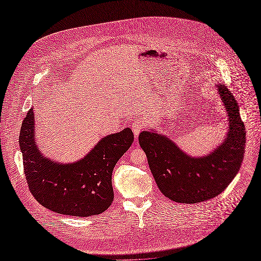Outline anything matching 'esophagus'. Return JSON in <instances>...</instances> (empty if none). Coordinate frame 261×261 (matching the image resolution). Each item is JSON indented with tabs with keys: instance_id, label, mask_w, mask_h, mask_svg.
<instances>
[{
	"instance_id": "1",
	"label": "esophagus",
	"mask_w": 261,
	"mask_h": 261,
	"mask_svg": "<svg viewBox=\"0 0 261 261\" xmlns=\"http://www.w3.org/2000/svg\"><path fill=\"white\" fill-rule=\"evenodd\" d=\"M145 126H146V124H145V122L143 120H141V118H137V120H135V121L133 122L132 129H133L134 135H135V138L138 137L140 132L145 128Z\"/></svg>"
}]
</instances>
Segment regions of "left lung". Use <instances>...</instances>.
I'll return each instance as SVG.
<instances>
[{
  "label": "left lung",
  "instance_id": "obj_1",
  "mask_svg": "<svg viewBox=\"0 0 261 261\" xmlns=\"http://www.w3.org/2000/svg\"><path fill=\"white\" fill-rule=\"evenodd\" d=\"M218 88L230 127L223 144L209 155L188 156L173 141L153 130H145L139 135V145L146 152L158 187L173 201L197 203L209 200L222 193L240 171L246 128L231 91L224 85H219Z\"/></svg>",
  "mask_w": 261,
  "mask_h": 261
}]
</instances>
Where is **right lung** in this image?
<instances>
[{
	"label": "right lung",
	"instance_id": "obj_1",
	"mask_svg": "<svg viewBox=\"0 0 261 261\" xmlns=\"http://www.w3.org/2000/svg\"><path fill=\"white\" fill-rule=\"evenodd\" d=\"M34 113L23 118L19 147L30 193L41 206L73 217H90L106 211L113 201L112 172L134 141L130 128L102 138L84 159L58 164L43 158L35 141Z\"/></svg>",
	"mask_w": 261,
	"mask_h": 261
}]
</instances>
